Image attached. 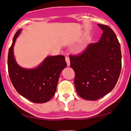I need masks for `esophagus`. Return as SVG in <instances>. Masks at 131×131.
<instances>
[{"mask_svg": "<svg viewBox=\"0 0 131 131\" xmlns=\"http://www.w3.org/2000/svg\"><path fill=\"white\" fill-rule=\"evenodd\" d=\"M65 60H66V62H67V66H68V67H69V66H70V59H69V57H68V56H66Z\"/></svg>", "mask_w": 131, "mask_h": 131, "instance_id": "34e87169", "label": "esophagus"}]
</instances>
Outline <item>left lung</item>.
<instances>
[{"label": "left lung", "instance_id": "obj_1", "mask_svg": "<svg viewBox=\"0 0 131 131\" xmlns=\"http://www.w3.org/2000/svg\"><path fill=\"white\" fill-rule=\"evenodd\" d=\"M98 25L103 30L100 40L90 43L80 55H70L76 91L89 101L99 99L111 91L121 69V48L117 36L108 26Z\"/></svg>", "mask_w": 131, "mask_h": 131}]
</instances>
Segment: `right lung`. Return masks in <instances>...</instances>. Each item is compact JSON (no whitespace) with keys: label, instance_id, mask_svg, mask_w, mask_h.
Returning <instances> with one entry per match:
<instances>
[{"label":"right lung","instance_id":"add662e5","mask_svg":"<svg viewBox=\"0 0 131 131\" xmlns=\"http://www.w3.org/2000/svg\"><path fill=\"white\" fill-rule=\"evenodd\" d=\"M21 29L17 31L13 38L8 56V74L17 93L35 103H44L53 96L61 71L67 67L64 56L47 57L35 68L20 67L14 55V46Z\"/></svg>","mask_w":131,"mask_h":131}]
</instances>
